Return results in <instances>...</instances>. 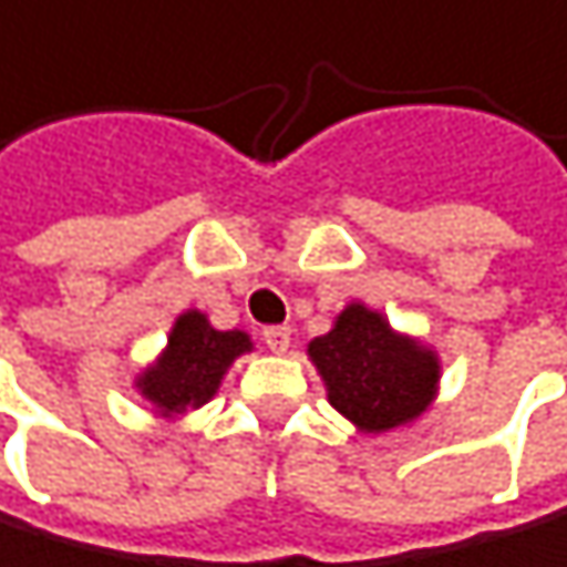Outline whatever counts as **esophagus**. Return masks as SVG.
<instances>
[{
	"mask_svg": "<svg viewBox=\"0 0 567 567\" xmlns=\"http://www.w3.org/2000/svg\"><path fill=\"white\" fill-rule=\"evenodd\" d=\"M262 342L269 346V353H287L290 329L287 326H269V329H262Z\"/></svg>",
	"mask_w": 567,
	"mask_h": 567,
	"instance_id": "1",
	"label": "esophagus"
}]
</instances>
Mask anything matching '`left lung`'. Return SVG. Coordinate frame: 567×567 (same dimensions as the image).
Instances as JSON below:
<instances>
[{"label":"left lung","instance_id":"8db88e82","mask_svg":"<svg viewBox=\"0 0 567 567\" xmlns=\"http://www.w3.org/2000/svg\"><path fill=\"white\" fill-rule=\"evenodd\" d=\"M308 357L326 381L329 405L360 433L415 422L440 388L436 350L391 329L381 311L360 301L346 305L332 329L308 342Z\"/></svg>","mask_w":567,"mask_h":567}]
</instances>
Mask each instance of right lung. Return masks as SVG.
Segmentation results:
<instances>
[{
    "label": "right lung",
    "instance_id": "right-lung-1",
    "mask_svg": "<svg viewBox=\"0 0 567 567\" xmlns=\"http://www.w3.org/2000/svg\"><path fill=\"white\" fill-rule=\"evenodd\" d=\"M241 353H252L246 332L214 329L204 311L189 308L173 321L165 350L134 378V388L158 415L173 419L207 405Z\"/></svg>",
    "mask_w": 567,
    "mask_h": 567
}]
</instances>
